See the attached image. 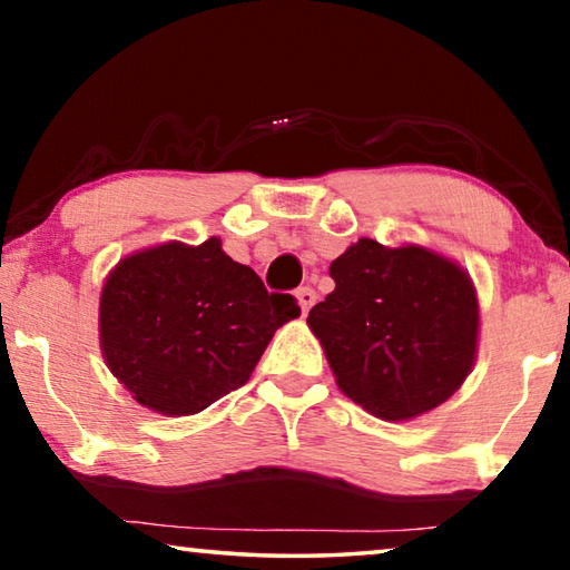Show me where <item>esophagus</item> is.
Masks as SVG:
<instances>
[{
    "mask_svg": "<svg viewBox=\"0 0 570 570\" xmlns=\"http://www.w3.org/2000/svg\"><path fill=\"white\" fill-rule=\"evenodd\" d=\"M296 302H298V306H302V312L306 314L308 308H312L314 302H316V292H314L312 286H302V288H298V292H296Z\"/></svg>",
    "mask_w": 570,
    "mask_h": 570,
    "instance_id": "1",
    "label": "esophagus"
}]
</instances>
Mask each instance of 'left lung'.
Returning <instances> with one entry per match:
<instances>
[{
  "label": "left lung",
  "instance_id": "1",
  "mask_svg": "<svg viewBox=\"0 0 570 570\" xmlns=\"http://www.w3.org/2000/svg\"><path fill=\"white\" fill-rule=\"evenodd\" d=\"M334 292L308 312L340 390L374 417L414 420L455 394L478 356L470 274L420 244L360 238L330 266Z\"/></svg>",
  "mask_w": 570,
  "mask_h": 570
}]
</instances>
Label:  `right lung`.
<instances>
[{"instance_id":"right-lung-1","label":"right lung","mask_w":570,"mask_h":570,"mask_svg":"<svg viewBox=\"0 0 570 570\" xmlns=\"http://www.w3.org/2000/svg\"><path fill=\"white\" fill-rule=\"evenodd\" d=\"M294 296L268 294L220 238L128 254L100 292V352L132 400L166 417L204 412L246 384L274 332L296 320Z\"/></svg>"}]
</instances>
